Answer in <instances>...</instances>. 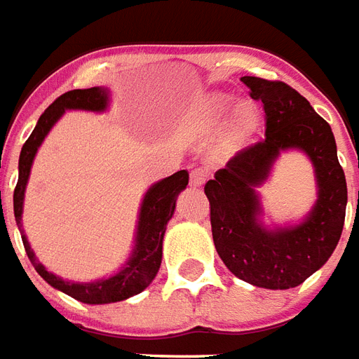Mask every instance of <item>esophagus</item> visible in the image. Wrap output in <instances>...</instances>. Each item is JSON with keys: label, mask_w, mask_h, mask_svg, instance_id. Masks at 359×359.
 <instances>
[{"label": "esophagus", "mask_w": 359, "mask_h": 359, "mask_svg": "<svg viewBox=\"0 0 359 359\" xmlns=\"http://www.w3.org/2000/svg\"><path fill=\"white\" fill-rule=\"evenodd\" d=\"M205 182H207V172L201 170V168H195L191 172V175H189V184H191L193 187H201Z\"/></svg>", "instance_id": "esophagus-1"}]
</instances>
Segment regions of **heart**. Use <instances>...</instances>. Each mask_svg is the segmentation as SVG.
Returning <instances> with one entry per match:
<instances>
[{
  "instance_id": "b5f03b06",
  "label": "heart",
  "mask_w": 359,
  "mask_h": 359,
  "mask_svg": "<svg viewBox=\"0 0 359 359\" xmlns=\"http://www.w3.org/2000/svg\"><path fill=\"white\" fill-rule=\"evenodd\" d=\"M230 106H232V102L226 96H210L205 102V106H203L201 118H203V121L207 126H216L228 114ZM257 123H259L257 111L253 108H249V106H241L238 114H236V118H233L232 129H230V143H248L249 139H251V135L255 133Z\"/></svg>"
}]
</instances>
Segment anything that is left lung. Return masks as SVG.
Returning a JSON list of instances; mask_svg holds the SVG:
<instances>
[{"label":"left lung","mask_w":359,"mask_h":359,"mask_svg":"<svg viewBox=\"0 0 359 359\" xmlns=\"http://www.w3.org/2000/svg\"><path fill=\"white\" fill-rule=\"evenodd\" d=\"M263 104L265 141L240 151L205 185L212 240L224 265L241 280L266 290L296 288L319 271L337 248L346 216L348 189L330 126L302 94L282 81L241 77ZM306 151L316 170L318 201L296 226L266 229L255 189L282 150Z\"/></svg>","instance_id":"left-lung-1"}]
</instances>
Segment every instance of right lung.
<instances>
[{"mask_svg":"<svg viewBox=\"0 0 359 359\" xmlns=\"http://www.w3.org/2000/svg\"><path fill=\"white\" fill-rule=\"evenodd\" d=\"M110 104V90L102 86H93V88H77L69 93L62 94L55 98L53 104L48 106V110L40 116L34 131L30 133L27 143L22 144L21 156H19V182L13 193V210H15V220L21 230L22 245L29 255L30 263L36 269V273L44 278L50 286L55 290H62L63 294L75 297L83 304L98 306V304H114L121 302L127 297L141 294L158 273L160 263H162V240L166 232V224L174 216L175 199L184 191L189 184V174L187 170H180L170 177L160 180L149 187L144 193L141 210H139V222H137V232H135V248L131 257L126 261V265L114 273L108 278L94 282H73L63 280L60 276L50 273L34 255L30 248L27 236L22 232V203H25V189L29 184L30 168L34 162L40 144L50 133V129L55 126V121L62 118L67 110H88V111H104ZM4 215V208H1Z\"/></svg>","mask_w":359,"mask_h":359,"instance_id":"obj_1","label":"right lung"}]
</instances>
